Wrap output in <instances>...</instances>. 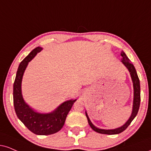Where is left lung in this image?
I'll return each mask as SVG.
<instances>
[{
    "instance_id": "obj_1",
    "label": "left lung",
    "mask_w": 151,
    "mask_h": 151,
    "mask_svg": "<svg viewBox=\"0 0 151 151\" xmlns=\"http://www.w3.org/2000/svg\"><path fill=\"white\" fill-rule=\"evenodd\" d=\"M121 56H122V63L124 64V65L128 69L131 78H132V83H133V88H134V99H133V106H132V112L129 118L124 124L122 125L119 127L112 129H99L94 126L93 123L90 120L89 117H88V114H87L86 111V116L88 119V122L89 124L90 127L95 132H98L100 134H109V135H113V134H118L121 132H124L128 126L131 124L132 120L135 118L137 116L138 111H139V106H140V101H141V88H140V81L139 79V77L137 75V72L136 71V69L134 68V65L131 63L130 60L129 59L124 52H121Z\"/></svg>"
}]
</instances>
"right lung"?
<instances>
[{"instance_id":"1","label":"right lung","mask_w":151,"mask_h":151,"mask_svg":"<svg viewBox=\"0 0 151 151\" xmlns=\"http://www.w3.org/2000/svg\"><path fill=\"white\" fill-rule=\"evenodd\" d=\"M43 50L41 47L34 48L21 62L18 67L13 84V103L17 117L31 132L37 135H50L63 128L68 112L77 100L71 99L61 103L53 111L40 113L33 110L23 99L22 81L29 63Z\"/></svg>"}]
</instances>
